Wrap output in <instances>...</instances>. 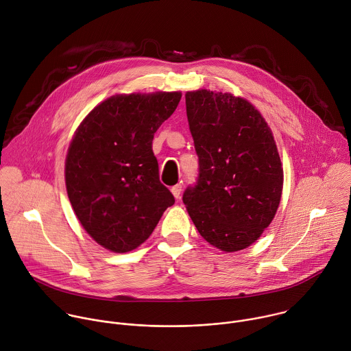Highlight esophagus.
Returning <instances> with one entry per match:
<instances>
[{"mask_svg": "<svg viewBox=\"0 0 351 351\" xmlns=\"http://www.w3.org/2000/svg\"><path fill=\"white\" fill-rule=\"evenodd\" d=\"M171 193L173 194V197L178 199L180 197V193H182V184H176L171 189Z\"/></svg>", "mask_w": 351, "mask_h": 351, "instance_id": "1", "label": "esophagus"}]
</instances>
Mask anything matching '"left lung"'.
<instances>
[{"instance_id": "left-lung-1", "label": "left lung", "mask_w": 351, "mask_h": 351, "mask_svg": "<svg viewBox=\"0 0 351 351\" xmlns=\"http://www.w3.org/2000/svg\"><path fill=\"white\" fill-rule=\"evenodd\" d=\"M199 172L183 202L201 237L231 253L254 243L274 220L283 168L271 128L246 99L228 93H186Z\"/></svg>"}]
</instances>
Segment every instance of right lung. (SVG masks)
Instances as JSON below:
<instances>
[{
    "instance_id": "right-lung-1",
    "label": "right lung",
    "mask_w": 351,
    "mask_h": 351,
    "mask_svg": "<svg viewBox=\"0 0 351 351\" xmlns=\"http://www.w3.org/2000/svg\"><path fill=\"white\" fill-rule=\"evenodd\" d=\"M182 93L113 95L77 127L65 160V186L86 232L102 247L127 253L153 232L172 193L160 182L152 142Z\"/></svg>"
}]
</instances>
